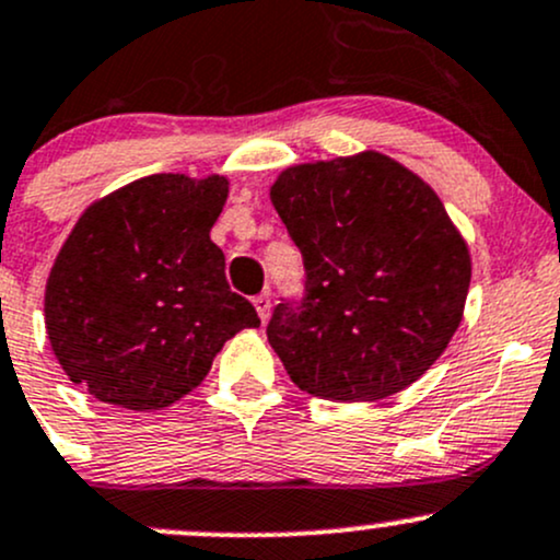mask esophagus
<instances>
[{
	"label": "esophagus",
	"instance_id": "34e87169",
	"mask_svg": "<svg viewBox=\"0 0 560 560\" xmlns=\"http://www.w3.org/2000/svg\"><path fill=\"white\" fill-rule=\"evenodd\" d=\"M252 303H255L257 316H260V322H268V316H270V298H268V294H266V292L257 294V298L252 300Z\"/></svg>",
	"mask_w": 560,
	"mask_h": 560
}]
</instances>
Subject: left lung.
Listing matches in <instances>:
<instances>
[{"instance_id":"1","label":"left lung","mask_w":560,"mask_h":560,"mask_svg":"<svg viewBox=\"0 0 560 560\" xmlns=\"http://www.w3.org/2000/svg\"><path fill=\"white\" fill-rule=\"evenodd\" d=\"M270 201L303 255L268 342L300 390L377 401L420 380L463 322L470 252L435 190L377 151L298 164Z\"/></svg>"}]
</instances>
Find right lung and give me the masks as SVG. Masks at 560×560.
Wrapping results in <instances>:
<instances>
[{
    "instance_id": "obj_1",
    "label": "right lung",
    "mask_w": 560,
    "mask_h": 560,
    "mask_svg": "<svg viewBox=\"0 0 560 560\" xmlns=\"http://www.w3.org/2000/svg\"><path fill=\"white\" fill-rule=\"evenodd\" d=\"M225 199L220 175H149L88 207L45 290L47 337L71 383L114 407H170L225 340L260 327L210 238Z\"/></svg>"
}]
</instances>
